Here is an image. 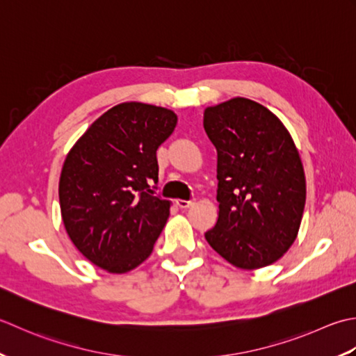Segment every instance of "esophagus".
Here are the masks:
<instances>
[{
    "mask_svg": "<svg viewBox=\"0 0 356 356\" xmlns=\"http://www.w3.org/2000/svg\"><path fill=\"white\" fill-rule=\"evenodd\" d=\"M175 202H177V206L179 209H187V207H191L193 204V200H188V201H186V200H175Z\"/></svg>",
    "mask_w": 356,
    "mask_h": 356,
    "instance_id": "1",
    "label": "esophagus"
}]
</instances>
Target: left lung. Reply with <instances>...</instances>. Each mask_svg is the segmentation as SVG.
Masks as SVG:
<instances>
[{"mask_svg": "<svg viewBox=\"0 0 356 356\" xmlns=\"http://www.w3.org/2000/svg\"><path fill=\"white\" fill-rule=\"evenodd\" d=\"M204 130L218 154V221L204 236L232 266H270L298 236L306 175L289 130L269 108L232 98L204 111Z\"/></svg>", "mask_w": 356, "mask_h": 356, "instance_id": "left-lung-1", "label": "left lung"}]
</instances>
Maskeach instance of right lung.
<instances>
[{
    "label": "right lung",
    "instance_id": "1",
    "mask_svg": "<svg viewBox=\"0 0 356 356\" xmlns=\"http://www.w3.org/2000/svg\"><path fill=\"white\" fill-rule=\"evenodd\" d=\"M178 117L121 103L93 121L64 159L58 195L75 248L101 269L126 273L146 261L168 222L170 201L154 195L156 150Z\"/></svg>",
    "mask_w": 356,
    "mask_h": 356
}]
</instances>
